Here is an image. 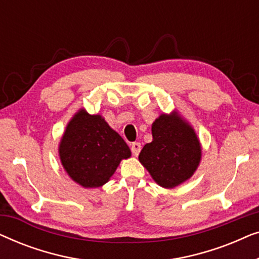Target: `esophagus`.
Returning <instances> with one entry per match:
<instances>
[{"label":"esophagus","mask_w":259,"mask_h":259,"mask_svg":"<svg viewBox=\"0 0 259 259\" xmlns=\"http://www.w3.org/2000/svg\"><path fill=\"white\" fill-rule=\"evenodd\" d=\"M131 150H132V153L134 155H138L140 153V150H141V145L140 143H133L131 145Z\"/></svg>","instance_id":"1"}]
</instances>
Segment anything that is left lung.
I'll return each instance as SVG.
<instances>
[{
    "instance_id": "1",
    "label": "left lung",
    "mask_w": 259,
    "mask_h": 259,
    "mask_svg": "<svg viewBox=\"0 0 259 259\" xmlns=\"http://www.w3.org/2000/svg\"><path fill=\"white\" fill-rule=\"evenodd\" d=\"M152 143L145 145L139 154L152 178L166 189L189 179L201 157L194 131L179 116L162 114L152 125Z\"/></svg>"
}]
</instances>
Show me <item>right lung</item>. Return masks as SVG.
Here are the masks:
<instances>
[{
    "label": "right lung",
    "mask_w": 259,
    "mask_h": 259,
    "mask_svg": "<svg viewBox=\"0 0 259 259\" xmlns=\"http://www.w3.org/2000/svg\"><path fill=\"white\" fill-rule=\"evenodd\" d=\"M130 147L100 115L77 112L60 143V158L74 182L83 187H99L108 182Z\"/></svg>",
    "instance_id": "obj_1"
}]
</instances>
